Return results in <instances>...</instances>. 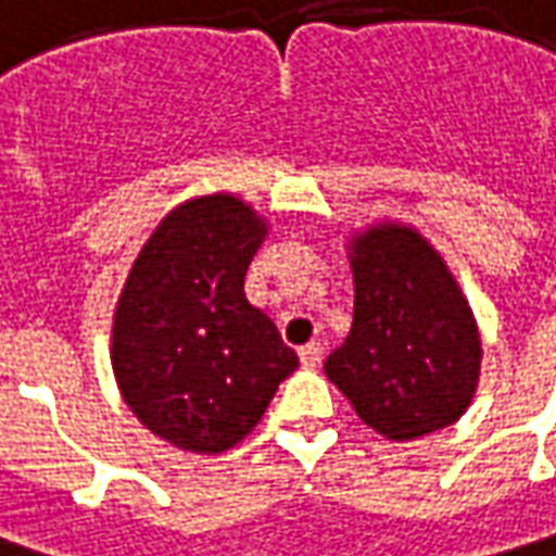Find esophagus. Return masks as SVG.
I'll use <instances>...</instances> for the list:
<instances>
[{
  "label": "esophagus",
  "mask_w": 556,
  "mask_h": 556,
  "mask_svg": "<svg viewBox=\"0 0 556 556\" xmlns=\"http://www.w3.org/2000/svg\"><path fill=\"white\" fill-rule=\"evenodd\" d=\"M298 356H301V365H304V368H316L319 358H323V346H319V343H307V346L298 350Z\"/></svg>",
  "instance_id": "esophagus-1"
}]
</instances>
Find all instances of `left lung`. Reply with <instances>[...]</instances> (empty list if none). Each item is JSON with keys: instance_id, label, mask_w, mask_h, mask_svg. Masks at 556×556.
<instances>
[{"instance_id": "8db88e82", "label": "left lung", "mask_w": 556, "mask_h": 556, "mask_svg": "<svg viewBox=\"0 0 556 556\" xmlns=\"http://www.w3.org/2000/svg\"><path fill=\"white\" fill-rule=\"evenodd\" d=\"M353 328L326 374L362 422L392 441L456 422L478 387L481 334L444 258L405 225L350 240Z\"/></svg>"}]
</instances>
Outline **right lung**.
<instances>
[{
    "label": "right lung",
    "mask_w": 556,
    "mask_h": 556,
    "mask_svg": "<svg viewBox=\"0 0 556 556\" xmlns=\"http://www.w3.org/2000/svg\"><path fill=\"white\" fill-rule=\"evenodd\" d=\"M267 225L233 194L176 206L130 267L112 326V368L136 420L191 453L255 429L298 368L274 319L243 292Z\"/></svg>",
    "instance_id": "1"
}]
</instances>
